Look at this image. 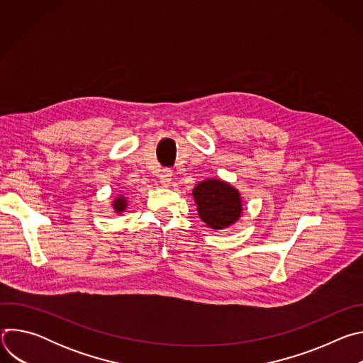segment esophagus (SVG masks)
<instances>
[{"label":"esophagus","mask_w":363,"mask_h":363,"mask_svg":"<svg viewBox=\"0 0 363 363\" xmlns=\"http://www.w3.org/2000/svg\"><path fill=\"white\" fill-rule=\"evenodd\" d=\"M172 181V172L169 169H164L161 174H160V184L162 186H169Z\"/></svg>","instance_id":"34e87169"}]
</instances>
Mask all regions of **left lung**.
Segmentation results:
<instances>
[{"label": "left lung", "instance_id": "1", "mask_svg": "<svg viewBox=\"0 0 363 363\" xmlns=\"http://www.w3.org/2000/svg\"><path fill=\"white\" fill-rule=\"evenodd\" d=\"M199 218L213 230H225L242 214L240 191L220 178H206L192 189Z\"/></svg>", "mask_w": 363, "mask_h": 363}]
</instances>
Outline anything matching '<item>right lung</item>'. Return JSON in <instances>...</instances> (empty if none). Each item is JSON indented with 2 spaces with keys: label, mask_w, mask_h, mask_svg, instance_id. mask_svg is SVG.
Here are the masks:
<instances>
[{
  "label": "right lung",
  "mask_w": 363,
  "mask_h": 363,
  "mask_svg": "<svg viewBox=\"0 0 363 363\" xmlns=\"http://www.w3.org/2000/svg\"><path fill=\"white\" fill-rule=\"evenodd\" d=\"M128 205H129L128 198H126L123 194H119V195L115 196L113 201H112V210H113L115 214L121 216V214H123V213L126 211Z\"/></svg>",
  "instance_id": "add662e5"
}]
</instances>
